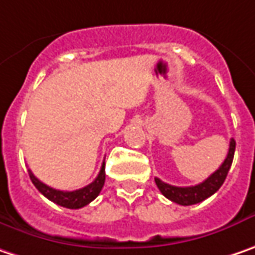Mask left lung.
<instances>
[{
    "mask_svg": "<svg viewBox=\"0 0 255 255\" xmlns=\"http://www.w3.org/2000/svg\"><path fill=\"white\" fill-rule=\"evenodd\" d=\"M234 151H236V141L234 138H231L228 154L224 162L220 165V168L217 171L213 172L203 183L191 185V187H175V185H170V184L161 181L160 178H155V184H157L161 194L164 197H167L168 200H171L172 203H177L180 205H193L201 203L205 198L217 193L223 183L226 181V177H227L230 167L233 164Z\"/></svg>",
    "mask_w": 255,
    "mask_h": 255,
    "instance_id": "obj_1",
    "label": "left lung"
}]
</instances>
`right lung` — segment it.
I'll use <instances>...</instances> for the list:
<instances>
[{"label":"right lung","mask_w":255,"mask_h":255,"mask_svg":"<svg viewBox=\"0 0 255 255\" xmlns=\"http://www.w3.org/2000/svg\"><path fill=\"white\" fill-rule=\"evenodd\" d=\"M28 174H29V178H31L32 184L35 185V188L44 197H47L50 201L61 205V207H65V208L77 210V208H81L84 205L90 204L94 198H97V195L101 193L104 183H106V162H103L101 170H100L97 178L93 183L85 185L80 190H75V191H60V190L51 188L47 184L41 183L38 178L31 172V170H28Z\"/></svg>","instance_id":"obj_1"}]
</instances>
